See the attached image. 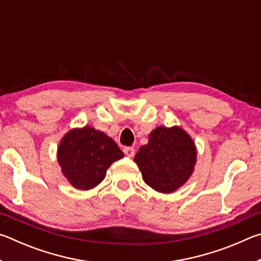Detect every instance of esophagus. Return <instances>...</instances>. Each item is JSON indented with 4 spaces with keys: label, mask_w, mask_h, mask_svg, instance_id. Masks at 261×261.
Here are the masks:
<instances>
[{
    "label": "esophagus",
    "mask_w": 261,
    "mask_h": 261,
    "mask_svg": "<svg viewBox=\"0 0 261 261\" xmlns=\"http://www.w3.org/2000/svg\"><path fill=\"white\" fill-rule=\"evenodd\" d=\"M123 152H124L125 155L129 156V158H134V155H135V148L134 147H124Z\"/></svg>",
    "instance_id": "1"
}]
</instances>
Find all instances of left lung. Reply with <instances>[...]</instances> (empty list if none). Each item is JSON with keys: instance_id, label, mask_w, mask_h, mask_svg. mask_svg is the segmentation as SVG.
Listing matches in <instances>:
<instances>
[{"instance_id": "left-lung-1", "label": "left lung", "mask_w": 261, "mask_h": 261, "mask_svg": "<svg viewBox=\"0 0 261 261\" xmlns=\"http://www.w3.org/2000/svg\"><path fill=\"white\" fill-rule=\"evenodd\" d=\"M197 152L192 139L178 126H159L136 154L144 182L162 193H170L187 182L193 171Z\"/></svg>"}]
</instances>
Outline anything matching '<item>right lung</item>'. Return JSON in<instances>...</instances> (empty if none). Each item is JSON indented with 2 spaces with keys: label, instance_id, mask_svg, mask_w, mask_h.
Returning a JSON list of instances; mask_svg holds the SVG:
<instances>
[{
  "label": "right lung",
  "instance_id": "add662e5",
  "mask_svg": "<svg viewBox=\"0 0 261 261\" xmlns=\"http://www.w3.org/2000/svg\"><path fill=\"white\" fill-rule=\"evenodd\" d=\"M123 156L112 138L91 126L68 132L57 153L64 176L79 190H90L102 182L110 165Z\"/></svg>",
  "mask_w": 261,
  "mask_h": 261
}]
</instances>
